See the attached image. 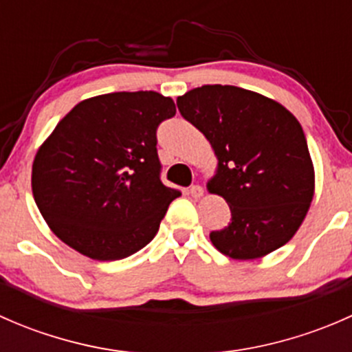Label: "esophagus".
<instances>
[{
	"label": "esophagus",
	"instance_id": "obj_1",
	"mask_svg": "<svg viewBox=\"0 0 352 352\" xmlns=\"http://www.w3.org/2000/svg\"><path fill=\"white\" fill-rule=\"evenodd\" d=\"M189 194H190V196H192V197L199 199V197L204 196V189H202L201 186H190V187H189Z\"/></svg>",
	"mask_w": 352,
	"mask_h": 352
}]
</instances>
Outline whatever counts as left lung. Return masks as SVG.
I'll return each instance as SVG.
<instances>
[{
    "mask_svg": "<svg viewBox=\"0 0 352 352\" xmlns=\"http://www.w3.org/2000/svg\"><path fill=\"white\" fill-rule=\"evenodd\" d=\"M218 158L208 190L228 202L232 223L209 233L221 254L261 258L289 242L307 216L315 172L301 124L272 98L204 85L177 98Z\"/></svg>",
    "mask_w": 352,
    "mask_h": 352,
    "instance_id": "left-lung-1",
    "label": "left lung"
}]
</instances>
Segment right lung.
<instances>
[{
    "label": "right lung",
    "instance_id": "add662e5",
    "mask_svg": "<svg viewBox=\"0 0 352 352\" xmlns=\"http://www.w3.org/2000/svg\"><path fill=\"white\" fill-rule=\"evenodd\" d=\"M170 97L116 91L66 113L32 165L35 204L58 239L95 261H119L155 239L180 190L163 186L156 129Z\"/></svg>",
    "mask_w": 352,
    "mask_h": 352
}]
</instances>
